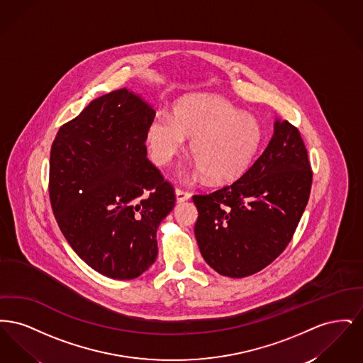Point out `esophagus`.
I'll return each instance as SVG.
<instances>
[{"label":"esophagus","instance_id":"esophagus-1","mask_svg":"<svg viewBox=\"0 0 363 363\" xmlns=\"http://www.w3.org/2000/svg\"><path fill=\"white\" fill-rule=\"evenodd\" d=\"M175 199H177V203L188 201L190 199V193H188V191H184V190L177 189L175 190Z\"/></svg>","mask_w":363,"mask_h":363}]
</instances>
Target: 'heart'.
<instances>
[{
  "instance_id": "heart-1",
  "label": "heart",
  "mask_w": 363,
  "mask_h": 363,
  "mask_svg": "<svg viewBox=\"0 0 363 363\" xmlns=\"http://www.w3.org/2000/svg\"><path fill=\"white\" fill-rule=\"evenodd\" d=\"M190 140V173L204 174L212 182H231L245 173L259 151L262 128L216 95H188L174 106L173 117L159 113L147 130L154 162L166 166Z\"/></svg>"
}]
</instances>
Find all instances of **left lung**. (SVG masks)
<instances>
[{
    "mask_svg": "<svg viewBox=\"0 0 363 363\" xmlns=\"http://www.w3.org/2000/svg\"><path fill=\"white\" fill-rule=\"evenodd\" d=\"M311 163L299 130L277 118L274 135L253 166L233 185L193 196L194 235L218 274L250 277L286 249L306 208Z\"/></svg>",
    "mask_w": 363,
    "mask_h": 363,
    "instance_id": "1",
    "label": "left lung"
}]
</instances>
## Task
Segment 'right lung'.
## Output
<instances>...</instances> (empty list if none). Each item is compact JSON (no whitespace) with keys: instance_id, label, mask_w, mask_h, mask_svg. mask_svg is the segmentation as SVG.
<instances>
[{"instance_id":"obj_1","label":"right lung","mask_w":363,"mask_h":363,"mask_svg":"<svg viewBox=\"0 0 363 363\" xmlns=\"http://www.w3.org/2000/svg\"><path fill=\"white\" fill-rule=\"evenodd\" d=\"M154 117L151 104L121 88L94 99L52 141L55 220L86 265L117 280L155 262L156 230L175 206L173 186L147 159Z\"/></svg>"}]
</instances>
